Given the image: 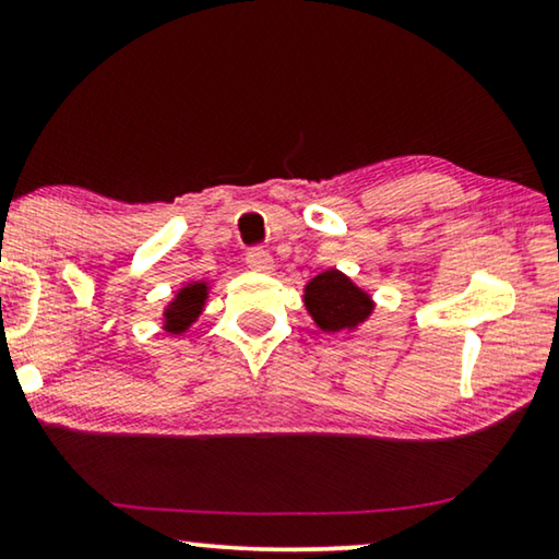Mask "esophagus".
<instances>
[{"mask_svg": "<svg viewBox=\"0 0 559 559\" xmlns=\"http://www.w3.org/2000/svg\"><path fill=\"white\" fill-rule=\"evenodd\" d=\"M243 262H247L249 270H254V272H272V266H274L272 257L266 254L264 249H249L247 257H243Z\"/></svg>", "mask_w": 559, "mask_h": 559, "instance_id": "esophagus-1", "label": "esophagus"}]
</instances>
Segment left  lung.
<instances>
[{"mask_svg":"<svg viewBox=\"0 0 559 559\" xmlns=\"http://www.w3.org/2000/svg\"><path fill=\"white\" fill-rule=\"evenodd\" d=\"M305 305L312 320L320 325V331L338 333L356 323L371 312V300L361 289L354 287L346 274L341 272H323L310 282L305 289Z\"/></svg>","mask_w":559,"mask_h":559,"instance_id":"obj_1","label":"left lung"}]
</instances>
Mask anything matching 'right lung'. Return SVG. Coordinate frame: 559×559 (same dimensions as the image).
Listing matches in <instances>:
<instances>
[{
	"instance_id": "1",
	"label": "right lung",
	"mask_w": 559,
	"mask_h": 559,
	"mask_svg": "<svg viewBox=\"0 0 559 559\" xmlns=\"http://www.w3.org/2000/svg\"><path fill=\"white\" fill-rule=\"evenodd\" d=\"M203 300H205V285H201V282H198V285L180 289L178 300H175L165 312L167 331H173V333L186 331V328L198 318V312H201Z\"/></svg>"
}]
</instances>
